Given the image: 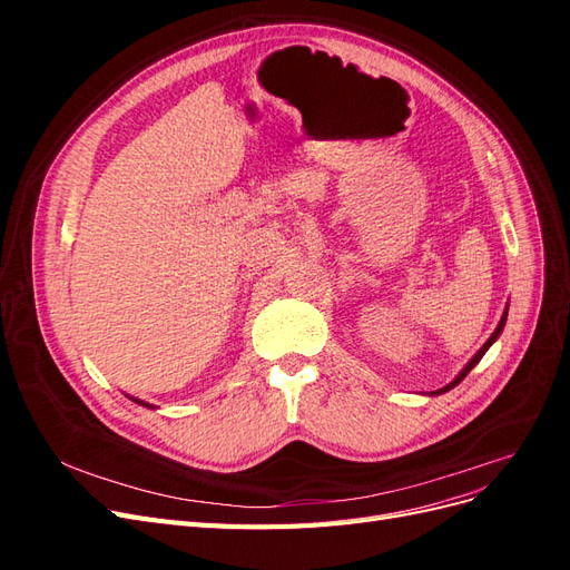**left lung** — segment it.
I'll use <instances>...</instances> for the list:
<instances>
[{
  "instance_id": "1",
  "label": "left lung",
  "mask_w": 570,
  "mask_h": 570,
  "mask_svg": "<svg viewBox=\"0 0 570 570\" xmlns=\"http://www.w3.org/2000/svg\"><path fill=\"white\" fill-rule=\"evenodd\" d=\"M504 323H507V312H504V316H502V321H499V325H497V327H494V333H492V335H490V340H488V342H485V344H482V347H480V350H478V354H475V356H473V358H471V361H469V364H465V368H463V371H461V373H459V375H456V377H454V381H452V383H450V385H444V387H442V390H438V392H435V394H442V392H446V390H452V387H456V385H459V383H461V381H463V377H465V375H469V373H471V368H473V366H475V364H478V361H480V358H482V356H485V352H488V350H490V347H492V342H494V340H497V337H499V335H502V331H504Z\"/></svg>"
}]
</instances>
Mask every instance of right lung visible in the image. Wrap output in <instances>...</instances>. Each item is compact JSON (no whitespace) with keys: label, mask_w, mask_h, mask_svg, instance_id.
Wrapping results in <instances>:
<instances>
[{"label":"right lung","mask_w":570,"mask_h":570,"mask_svg":"<svg viewBox=\"0 0 570 570\" xmlns=\"http://www.w3.org/2000/svg\"><path fill=\"white\" fill-rule=\"evenodd\" d=\"M130 400H132V396H130ZM132 402H137V404H142V406H151V404H147V402H140V400H132Z\"/></svg>","instance_id":"obj_1"}]
</instances>
